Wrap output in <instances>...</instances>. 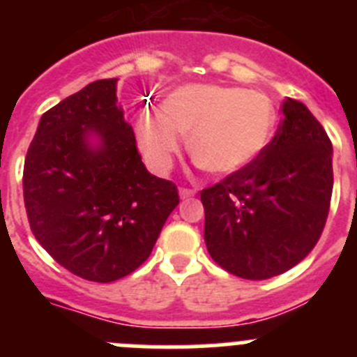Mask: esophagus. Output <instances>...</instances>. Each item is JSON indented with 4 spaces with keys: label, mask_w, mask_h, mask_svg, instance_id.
<instances>
[{
    "label": "esophagus",
    "mask_w": 357,
    "mask_h": 357,
    "mask_svg": "<svg viewBox=\"0 0 357 357\" xmlns=\"http://www.w3.org/2000/svg\"><path fill=\"white\" fill-rule=\"evenodd\" d=\"M178 195H181V198H182V200H185V198H191V197H195V195H197V191H195V189L181 188V189H178Z\"/></svg>",
    "instance_id": "34e87169"
}]
</instances>
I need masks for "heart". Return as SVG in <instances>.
Instances as JSON below:
<instances>
[{"mask_svg": "<svg viewBox=\"0 0 357 357\" xmlns=\"http://www.w3.org/2000/svg\"><path fill=\"white\" fill-rule=\"evenodd\" d=\"M277 110L261 91L213 84L182 85L135 119V139L155 172H168L185 137L188 153L211 175L241 172L259 159L273 137Z\"/></svg>", "mask_w": 357, "mask_h": 357, "instance_id": "b5f03b06", "label": "heart"}]
</instances>
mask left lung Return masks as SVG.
<instances>
[{
  "mask_svg": "<svg viewBox=\"0 0 357 357\" xmlns=\"http://www.w3.org/2000/svg\"><path fill=\"white\" fill-rule=\"evenodd\" d=\"M259 159L204 189V239L223 270L250 280L288 272L313 250L333 195V144L304 103L286 98Z\"/></svg>",
  "mask_w": 357,
  "mask_h": 357,
  "instance_id": "8db88e82",
  "label": "left lung"
}]
</instances>
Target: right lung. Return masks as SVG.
<instances>
[{"instance_id": "right-lung-1", "label": "right lung", "mask_w": 357, "mask_h": 357, "mask_svg": "<svg viewBox=\"0 0 357 357\" xmlns=\"http://www.w3.org/2000/svg\"><path fill=\"white\" fill-rule=\"evenodd\" d=\"M116 84L96 80L44 112L24 159L31 232L61 266L94 282L139 268L178 206L176 185L141 160Z\"/></svg>"}]
</instances>
